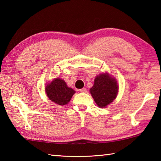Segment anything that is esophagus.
Here are the masks:
<instances>
[{
  "instance_id": "1",
  "label": "esophagus",
  "mask_w": 161,
  "mask_h": 161,
  "mask_svg": "<svg viewBox=\"0 0 161 161\" xmlns=\"http://www.w3.org/2000/svg\"><path fill=\"white\" fill-rule=\"evenodd\" d=\"M80 91L81 93H86V92H87V89H86V88H81V89H80Z\"/></svg>"
}]
</instances>
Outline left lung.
<instances>
[{"label": "left lung", "mask_w": 161, "mask_h": 161, "mask_svg": "<svg viewBox=\"0 0 161 161\" xmlns=\"http://www.w3.org/2000/svg\"><path fill=\"white\" fill-rule=\"evenodd\" d=\"M90 93L99 107H107L117 97L118 93L117 81L108 73L99 75L95 79Z\"/></svg>", "instance_id": "8db88e82"}]
</instances>
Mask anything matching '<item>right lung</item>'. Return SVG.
I'll return each instance as SVG.
<instances>
[{"mask_svg":"<svg viewBox=\"0 0 161 161\" xmlns=\"http://www.w3.org/2000/svg\"><path fill=\"white\" fill-rule=\"evenodd\" d=\"M45 90L47 97L61 106L67 104L75 93L73 88L68 87L65 81L60 78H55L47 84Z\"/></svg>","mask_w":161,"mask_h":161,"instance_id":"1","label":"right lung"}]
</instances>
